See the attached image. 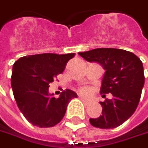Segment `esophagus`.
Returning a JSON list of instances; mask_svg holds the SVG:
<instances>
[{"mask_svg": "<svg viewBox=\"0 0 148 148\" xmlns=\"http://www.w3.org/2000/svg\"><path fill=\"white\" fill-rule=\"evenodd\" d=\"M79 98L81 100V101H83L84 102H88L89 101V100H87L86 98H85L84 97H82V96H79Z\"/></svg>", "mask_w": 148, "mask_h": 148, "instance_id": "1", "label": "esophagus"}]
</instances>
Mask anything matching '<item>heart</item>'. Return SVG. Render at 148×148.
<instances>
[{
    "instance_id": "b5f03b06",
    "label": "heart",
    "mask_w": 148,
    "mask_h": 148,
    "mask_svg": "<svg viewBox=\"0 0 148 148\" xmlns=\"http://www.w3.org/2000/svg\"><path fill=\"white\" fill-rule=\"evenodd\" d=\"M80 92L82 94H86V95H90V90L88 87H83L80 89Z\"/></svg>"
}]
</instances>
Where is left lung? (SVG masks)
I'll return each instance as SVG.
<instances>
[{"instance_id": "1", "label": "left lung", "mask_w": 148, "mask_h": 148, "mask_svg": "<svg viewBox=\"0 0 148 148\" xmlns=\"http://www.w3.org/2000/svg\"><path fill=\"white\" fill-rule=\"evenodd\" d=\"M79 54L87 62L103 67L106 72L101 81V97L113 95L112 99L100 101L101 115L90 119V125L100 129L121 125L135 113L140 101L145 82L141 61L130 51L115 48H97Z\"/></svg>"}]
</instances>
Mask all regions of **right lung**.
<instances>
[{
	"instance_id": "obj_1",
	"label": "right lung",
	"mask_w": 148,
	"mask_h": 148,
	"mask_svg": "<svg viewBox=\"0 0 148 148\" xmlns=\"http://www.w3.org/2000/svg\"><path fill=\"white\" fill-rule=\"evenodd\" d=\"M74 55L43 53L25 56L14 62L11 78L13 96L21 113L33 125H56L62 119L69 102L77 97V94L69 89L58 98L48 91L49 84L63 72Z\"/></svg>"
}]
</instances>
